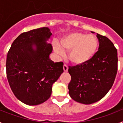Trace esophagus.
I'll list each match as a JSON object with an SVG mask.
<instances>
[{
    "label": "esophagus",
    "instance_id": "1",
    "mask_svg": "<svg viewBox=\"0 0 123 123\" xmlns=\"http://www.w3.org/2000/svg\"><path fill=\"white\" fill-rule=\"evenodd\" d=\"M68 66H67V65H66V64H65V65H63V70L65 72H67V71H68Z\"/></svg>",
    "mask_w": 123,
    "mask_h": 123
}]
</instances>
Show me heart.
<instances>
[{
	"mask_svg": "<svg viewBox=\"0 0 123 123\" xmlns=\"http://www.w3.org/2000/svg\"><path fill=\"white\" fill-rule=\"evenodd\" d=\"M54 50L60 55L64 50L69 51V58L76 65H82L94 56L98 47V41L92 34L73 32L67 34L60 41V45L54 42Z\"/></svg>",
	"mask_w": 123,
	"mask_h": 123,
	"instance_id": "heart-1",
	"label": "heart"
}]
</instances>
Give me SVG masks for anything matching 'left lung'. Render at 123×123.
Segmentation results:
<instances>
[{"label": "left lung", "instance_id": "8db88e82", "mask_svg": "<svg viewBox=\"0 0 123 123\" xmlns=\"http://www.w3.org/2000/svg\"><path fill=\"white\" fill-rule=\"evenodd\" d=\"M98 51L87 62L69 67V94L74 100L91 104L104 97L112 87L118 71V53L113 42L97 34Z\"/></svg>", "mask_w": 123, "mask_h": 123}]
</instances>
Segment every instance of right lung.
I'll return each mask as SVG.
<instances>
[{
    "mask_svg": "<svg viewBox=\"0 0 123 123\" xmlns=\"http://www.w3.org/2000/svg\"><path fill=\"white\" fill-rule=\"evenodd\" d=\"M52 32L48 28L21 33L12 43L6 61V77L18 100L37 105L48 100L53 84L63 72V63L49 58L52 46L46 41Z\"/></svg>",
    "mask_w": 123,
    "mask_h": 123,
    "instance_id": "obj_1",
    "label": "right lung"
}]
</instances>
